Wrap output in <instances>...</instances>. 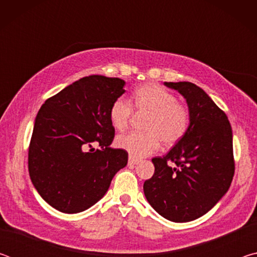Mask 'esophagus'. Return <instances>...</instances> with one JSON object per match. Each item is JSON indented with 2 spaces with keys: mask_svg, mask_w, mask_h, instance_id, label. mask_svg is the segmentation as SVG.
<instances>
[{
  "mask_svg": "<svg viewBox=\"0 0 257 257\" xmlns=\"http://www.w3.org/2000/svg\"><path fill=\"white\" fill-rule=\"evenodd\" d=\"M138 163V159L134 158V156H129V160H128V164L129 165H135Z\"/></svg>",
  "mask_w": 257,
  "mask_h": 257,
  "instance_id": "1",
  "label": "esophagus"
}]
</instances>
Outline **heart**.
<instances>
[{
    "instance_id": "b5f03b06",
    "label": "heart",
    "mask_w": 257,
    "mask_h": 257,
    "mask_svg": "<svg viewBox=\"0 0 257 257\" xmlns=\"http://www.w3.org/2000/svg\"><path fill=\"white\" fill-rule=\"evenodd\" d=\"M134 104L139 114L149 115L145 133H129L116 138V146L134 158H144L158 151L160 142L167 147L179 143L188 133L191 114L188 106L177 101L175 94L159 84H146L134 93ZM134 115V106L119 97L110 107V120L119 132L127 129Z\"/></svg>"
}]
</instances>
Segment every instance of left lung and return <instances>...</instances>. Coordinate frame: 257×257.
Listing matches in <instances>:
<instances>
[{
  "mask_svg": "<svg viewBox=\"0 0 257 257\" xmlns=\"http://www.w3.org/2000/svg\"><path fill=\"white\" fill-rule=\"evenodd\" d=\"M164 85L186 98L190 127L167 155L152 159L155 171L144 182V194L160 215L188 222L210 211L229 189L234 173L232 130L227 114L201 87L188 81Z\"/></svg>",
  "mask_w": 257,
  "mask_h": 257,
  "instance_id": "1",
  "label": "left lung"
}]
</instances>
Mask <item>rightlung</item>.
<instances>
[{
  "label": "right lung",
  "mask_w": 257,
  "mask_h": 257,
  "mask_svg": "<svg viewBox=\"0 0 257 257\" xmlns=\"http://www.w3.org/2000/svg\"><path fill=\"white\" fill-rule=\"evenodd\" d=\"M120 78L93 75L47 98L35 119L28 170L46 203L63 213L85 211L99 201L128 153L111 149L112 103L124 93ZM97 144L101 150L91 146Z\"/></svg>",
  "instance_id": "obj_1"
}]
</instances>
